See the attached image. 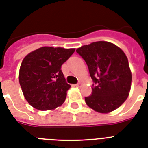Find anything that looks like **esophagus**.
I'll use <instances>...</instances> for the list:
<instances>
[{"mask_svg": "<svg viewBox=\"0 0 148 148\" xmlns=\"http://www.w3.org/2000/svg\"><path fill=\"white\" fill-rule=\"evenodd\" d=\"M81 85H82V84H81V83H78V84H75V85H74V86H78V87H79V86H81Z\"/></svg>", "mask_w": 148, "mask_h": 148, "instance_id": "obj_1", "label": "esophagus"}]
</instances>
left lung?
I'll return each mask as SVG.
<instances>
[{"label": "left lung", "mask_w": 148, "mask_h": 148, "mask_svg": "<svg viewBox=\"0 0 148 148\" xmlns=\"http://www.w3.org/2000/svg\"><path fill=\"white\" fill-rule=\"evenodd\" d=\"M86 62L94 82L92 94L85 97L89 107L100 113L118 109L128 98L132 74L128 58L113 43L99 41L76 50Z\"/></svg>", "instance_id": "left-lung-1"}]
</instances>
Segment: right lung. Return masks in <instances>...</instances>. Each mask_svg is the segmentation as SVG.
<instances>
[{
  "label": "right lung",
  "mask_w": 148,
  "mask_h": 148,
  "mask_svg": "<svg viewBox=\"0 0 148 148\" xmlns=\"http://www.w3.org/2000/svg\"><path fill=\"white\" fill-rule=\"evenodd\" d=\"M75 49L44 46L31 51L23 60L19 81L23 93L35 109L51 110L62 106L71 85L61 68Z\"/></svg>",
  "instance_id": "obj_1"
}]
</instances>
